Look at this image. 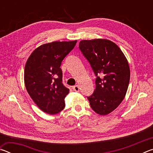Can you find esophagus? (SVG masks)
<instances>
[{
	"label": "esophagus",
	"instance_id": "34e87169",
	"mask_svg": "<svg viewBox=\"0 0 153 153\" xmlns=\"http://www.w3.org/2000/svg\"><path fill=\"white\" fill-rule=\"evenodd\" d=\"M73 88V90H74V91H76V92L79 91V86H78V85H76V86H73V88Z\"/></svg>",
	"mask_w": 153,
	"mask_h": 153
}]
</instances>
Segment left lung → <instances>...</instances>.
<instances>
[{"label": "left lung", "instance_id": "1", "mask_svg": "<svg viewBox=\"0 0 153 153\" xmlns=\"http://www.w3.org/2000/svg\"><path fill=\"white\" fill-rule=\"evenodd\" d=\"M79 48L97 77L94 92L88 97L90 107L99 115H108L126 97L130 78L128 60L120 47L107 39L83 40Z\"/></svg>", "mask_w": 153, "mask_h": 153}]
</instances>
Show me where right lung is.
Masks as SVG:
<instances>
[{"label":"right lung","instance_id":"obj_1","mask_svg":"<svg viewBox=\"0 0 153 153\" xmlns=\"http://www.w3.org/2000/svg\"><path fill=\"white\" fill-rule=\"evenodd\" d=\"M77 40L44 44L33 51L25 66L24 83L28 94L43 112L55 115L65 107L69 90L62 83L61 62Z\"/></svg>","mask_w":153,"mask_h":153}]
</instances>
